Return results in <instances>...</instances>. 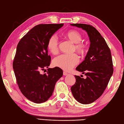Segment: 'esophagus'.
Wrapping results in <instances>:
<instances>
[{
  "instance_id": "1",
  "label": "esophagus",
  "mask_w": 124,
  "mask_h": 124,
  "mask_svg": "<svg viewBox=\"0 0 124 124\" xmlns=\"http://www.w3.org/2000/svg\"><path fill=\"white\" fill-rule=\"evenodd\" d=\"M63 75L64 76H66V75H68V74L67 73V72H65V71H63Z\"/></svg>"
}]
</instances>
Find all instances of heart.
<instances>
[{
  "label": "heart",
  "mask_w": 124,
  "mask_h": 124,
  "mask_svg": "<svg viewBox=\"0 0 124 124\" xmlns=\"http://www.w3.org/2000/svg\"><path fill=\"white\" fill-rule=\"evenodd\" d=\"M65 38L75 43L73 47V52L76 51L78 54L84 55L86 53V45L82 41V35L79 31L76 30H71L64 33ZM60 42L59 38L56 34L51 35L47 42V48L49 52L53 54H57L59 52ZM78 56L75 54L70 55L62 54L55 57L53 60V64L54 66L60 68L65 71H69L78 63Z\"/></svg>",
  "instance_id": "heart-1"
}]
</instances>
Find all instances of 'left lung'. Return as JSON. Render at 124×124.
<instances>
[{"instance_id": "8db88e82", "label": "left lung", "mask_w": 124, "mask_h": 124, "mask_svg": "<svg viewBox=\"0 0 124 124\" xmlns=\"http://www.w3.org/2000/svg\"><path fill=\"white\" fill-rule=\"evenodd\" d=\"M71 25L85 31L90 41V46L85 60L76 68L85 74L86 78L75 75L76 82L71 87V91L79 103L90 104L103 93L113 74L111 50L105 39L93 26L84 23Z\"/></svg>"}]
</instances>
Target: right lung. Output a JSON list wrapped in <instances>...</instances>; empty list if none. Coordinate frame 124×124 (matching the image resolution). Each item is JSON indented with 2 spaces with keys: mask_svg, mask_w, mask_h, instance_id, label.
Segmentation results:
<instances>
[{
  "mask_svg": "<svg viewBox=\"0 0 124 124\" xmlns=\"http://www.w3.org/2000/svg\"><path fill=\"white\" fill-rule=\"evenodd\" d=\"M63 25H36L21 39L17 46L13 62L17 84L24 96L34 103L47 101L52 95L56 82L63 75V70L58 67L47 69L44 74L40 72L50 63L48 39Z\"/></svg>",
  "mask_w": 124,
  "mask_h": 124,
  "instance_id": "right-lung-1",
  "label": "right lung"
}]
</instances>
